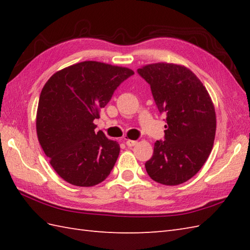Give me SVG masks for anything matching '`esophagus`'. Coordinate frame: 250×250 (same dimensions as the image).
<instances>
[{"mask_svg": "<svg viewBox=\"0 0 250 250\" xmlns=\"http://www.w3.org/2000/svg\"><path fill=\"white\" fill-rule=\"evenodd\" d=\"M125 144H126V146H128V147H133V146H135L137 144V142L136 141H132V140H128V141L125 142Z\"/></svg>", "mask_w": 250, "mask_h": 250, "instance_id": "34e87169", "label": "esophagus"}]
</instances>
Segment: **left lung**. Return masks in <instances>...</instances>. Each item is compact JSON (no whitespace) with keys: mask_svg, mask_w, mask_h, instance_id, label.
<instances>
[{"mask_svg":"<svg viewBox=\"0 0 250 250\" xmlns=\"http://www.w3.org/2000/svg\"><path fill=\"white\" fill-rule=\"evenodd\" d=\"M149 83L160 114L167 116L164 141H157L145 163L150 178L176 186L198 173L213 149L216 133L214 104L189 68L155 63L137 70Z\"/></svg>","mask_w":250,"mask_h":250,"instance_id":"8db88e82","label":"left lung"}]
</instances>
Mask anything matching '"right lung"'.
<instances>
[{"mask_svg":"<svg viewBox=\"0 0 250 250\" xmlns=\"http://www.w3.org/2000/svg\"><path fill=\"white\" fill-rule=\"evenodd\" d=\"M134 72L97 61H83L55 73L42 89L36 132L51 167L65 182L91 187L108 176L120 146L93 120L119 84Z\"/></svg>","mask_w":250,"mask_h":250,"instance_id":"right-lung-1","label":"right lung"}]
</instances>
